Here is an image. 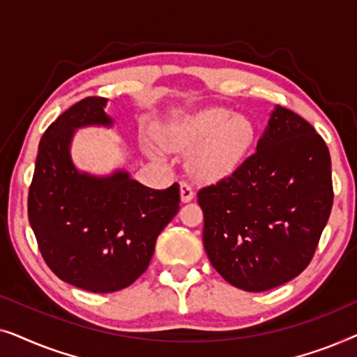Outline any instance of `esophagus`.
I'll return each instance as SVG.
<instances>
[{"label": "esophagus", "mask_w": 357, "mask_h": 357, "mask_svg": "<svg viewBox=\"0 0 357 357\" xmlns=\"http://www.w3.org/2000/svg\"><path fill=\"white\" fill-rule=\"evenodd\" d=\"M193 197H195V192H193V188L190 187V183L180 182V199H182L183 203H188V202H192Z\"/></svg>", "instance_id": "34e87169"}]
</instances>
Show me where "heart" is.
<instances>
[{"label":"heart","instance_id":"b5f03b06","mask_svg":"<svg viewBox=\"0 0 357 357\" xmlns=\"http://www.w3.org/2000/svg\"><path fill=\"white\" fill-rule=\"evenodd\" d=\"M162 148L187 153L188 170L203 182H216L231 174L253 141V126L243 115L226 109H204L170 120L159 130ZM151 158H159L153 144H144Z\"/></svg>","mask_w":357,"mask_h":357}]
</instances>
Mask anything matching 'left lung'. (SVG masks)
I'll use <instances>...</instances> for the list:
<instances>
[{"instance_id":"8db88e82","label":"left lung","mask_w":357,"mask_h":357,"mask_svg":"<svg viewBox=\"0 0 357 357\" xmlns=\"http://www.w3.org/2000/svg\"><path fill=\"white\" fill-rule=\"evenodd\" d=\"M203 245L229 284L261 292L309 265L333 204L328 148L314 126L276 105L257 151L198 192Z\"/></svg>"}]
</instances>
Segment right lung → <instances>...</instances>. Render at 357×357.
<instances>
[{"instance_id": "1", "label": "right lung", "mask_w": 357, "mask_h": 357, "mask_svg": "<svg viewBox=\"0 0 357 357\" xmlns=\"http://www.w3.org/2000/svg\"><path fill=\"white\" fill-rule=\"evenodd\" d=\"M107 99L86 97L43 133L29 188V222L48 268L91 292H115L143 275L155 241L178 211V183L144 187L125 169L81 172L73 162L76 130L112 128Z\"/></svg>"}]
</instances>
